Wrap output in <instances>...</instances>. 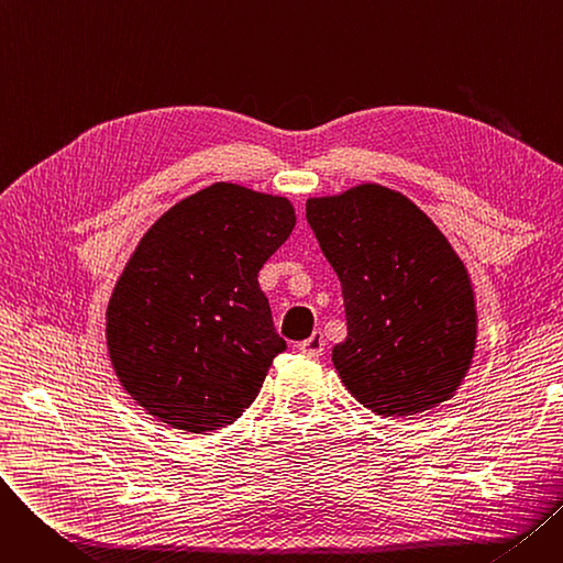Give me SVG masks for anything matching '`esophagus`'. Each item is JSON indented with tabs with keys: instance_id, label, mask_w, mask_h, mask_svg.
I'll return each instance as SVG.
<instances>
[{
	"instance_id": "esophagus-1",
	"label": "esophagus",
	"mask_w": 563,
	"mask_h": 563,
	"mask_svg": "<svg viewBox=\"0 0 563 563\" xmlns=\"http://www.w3.org/2000/svg\"><path fill=\"white\" fill-rule=\"evenodd\" d=\"M323 346H327V342H323V335L319 331H314L308 340L299 342L297 349L303 353V356H310V358H317L323 353Z\"/></svg>"
}]
</instances>
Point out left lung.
Returning a JSON list of instances; mask_svg holds the SVG:
<instances>
[{"mask_svg":"<svg viewBox=\"0 0 563 563\" xmlns=\"http://www.w3.org/2000/svg\"><path fill=\"white\" fill-rule=\"evenodd\" d=\"M335 269L346 338L333 346L344 388L383 418L456 395L477 349V299L448 236L404 194L363 183L306 202Z\"/></svg>","mask_w":563,"mask_h":563,"instance_id":"1","label":"left lung"}]
</instances>
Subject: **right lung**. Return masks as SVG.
Returning a JSON list of instances; mask_svg holds the SVG:
<instances>
[{
  "mask_svg": "<svg viewBox=\"0 0 563 563\" xmlns=\"http://www.w3.org/2000/svg\"><path fill=\"white\" fill-rule=\"evenodd\" d=\"M297 225L285 196L214 183L141 236L107 306V351L147 416L187 433L232 424L287 349L257 274Z\"/></svg>",
  "mask_w": 563,
  "mask_h": 563,
  "instance_id": "1",
  "label": "right lung"
}]
</instances>
